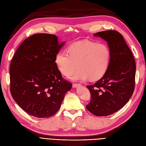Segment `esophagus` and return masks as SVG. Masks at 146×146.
I'll return each instance as SVG.
<instances>
[{
  "mask_svg": "<svg viewBox=\"0 0 146 146\" xmlns=\"http://www.w3.org/2000/svg\"><path fill=\"white\" fill-rule=\"evenodd\" d=\"M80 85H81V84H80V83H74V84H72L73 88H76V87H78V86H80Z\"/></svg>",
  "mask_w": 146,
  "mask_h": 146,
  "instance_id": "esophagus-1",
  "label": "esophagus"
}]
</instances>
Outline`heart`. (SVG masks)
<instances>
[{"mask_svg": "<svg viewBox=\"0 0 146 146\" xmlns=\"http://www.w3.org/2000/svg\"><path fill=\"white\" fill-rule=\"evenodd\" d=\"M67 52L58 51L54 61L63 76H70L74 80H95L102 77L111 62V50L107 44L88 40L74 42L68 46Z\"/></svg>", "mask_w": 146, "mask_h": 146, "instance_id": "obj_1", "label": "heart"}]
</instances>
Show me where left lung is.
<instances>
[{
  "instance_id": "8db88e82",
  "label": "left lung",
  "mask_w": 146,
  "mask_h": 146,
  "mask_svg": "<svg viewBox=\"0 0 146 146\" xmlns=\"http://www.w3.org/2000/svg\"><path fill=\"white\" fill-rule=\"evenodd\" d=\"M94 36L105 39L111 50V62L104 76L87 85L91 94L86 109L98 116H106L122 108L135 90L136 64L133 54L122 35L116 30H106Z\"/></svg>"
}]
</instances>
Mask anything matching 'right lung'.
<instances>
[{"instance_id": "1", "label": "right lung", "mask_w": 146, "mask_h": 146, "mask_svg": "<svg viewBox=\"0 0 146 146\" xmlns=\"http://www.w3.org/2000/svg\"><path fill=\"white\" fill-rule=\"evenodd\" d=\"M64 43L56 35L34 34L21 43L10 67V92L25 112L44 118L60 109L72 83L64 79L54 59Z\"/></svg>"}]
</instances>
